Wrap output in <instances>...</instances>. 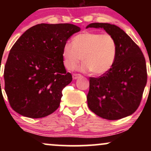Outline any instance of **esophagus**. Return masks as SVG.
<instances>
[{
    "mask_svg": "<svg viewBox=\"0 0 151 151\" xmlns=\"http://www.w3.org/2000/svg\"><path fill=\"white\" fill-rule=\"evenodd\" d=\"M80 77H81V75L80 74H72V78H73L74 79H77Z\"/></svg>",
    "mask_w": 151,
    "mask_h": 151,
    "instance_id": "1",
    "label": "esophagus"
}]
</instances>
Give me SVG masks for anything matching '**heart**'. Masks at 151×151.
<instances>
[{"instance_id": "heart-1", "label": "heart", "mask_w": 151, "mask_h": 151, "mask_svg": "<svg viewBox=\"0 0 151 151\" xmlns=\"http://www.w3.org/2000/svg\"><path fill=\"white\" fill-rule=\"evenodd\" d=\"M118 54L116 40L109 33L84 32L73 38L72 43L66 42L62 47V57L67 70H74L81 61L82 72L97 75L106 73L112 68Z\"/></svg>"}]
</instances>
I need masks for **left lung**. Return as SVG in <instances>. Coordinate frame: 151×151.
<instances>
[{
  "instance_id": "obj_1",
  "label": "left lung",
  "mask_w": 151,
  "mask_h": 151,
  "mask_svg": "<svg viewBox=\"0 0 151 151\" xmlns=\"http://www.w3.org/2000/svg\"><path fill=\"white\" fill-rule=\"evenodd\" d=\"M88 27L103 28L118 45L115 63L106 73L89 78L88 106L99 116L118 120L134 113L141 104L147 83L145 60L140 47L120 27L93 22Z\"/></svg>"
}]
</instances>
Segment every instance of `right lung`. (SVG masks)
I'll return each instance as SVG.
<instances>
[{"instance_id":"add662e5","label":"right lung","mask_w":151,"mask_h":151,"mask_svg":"<svg viewBox=\"0 0 151 151\" xmlns=\"http://www.w3.org/2000/svg\"><path fill=\"white\" fill-rule=\"evenodd\" d=\"M80 27L73 24H38L20 36L5 65V91L11 108L38 119L60 106L62 91L72 80L62 57L67 40Z\"/></svg>"}]
</instances>
